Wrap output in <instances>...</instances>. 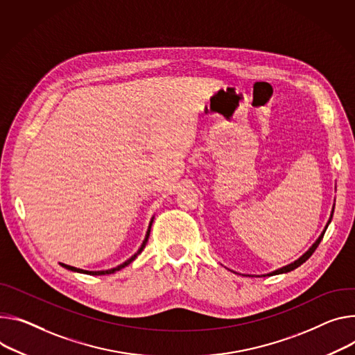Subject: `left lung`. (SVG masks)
<instances>
[{"label":"left lung","instance_id":"obj_1","mask_svg":"<svg viewBox=\"0 0 355 355\" xmlns=\"http://www.w3.org/2000/svg\"><path fill=\"white\" fill-rule=\"evenodd\" d=\"M333 214H334V207H333V209H331V214H330V218H329V220H327V223H326V227H324V230H323V232L320 234V236L315 239V242L299 257V259H296L295 262H292V263H288V265H286V266H283V268H280V269H276V270H273V272H270V273H266V275H257L259 277H262V276H272V275H282V273H287V272H292V270H295L296 268H299L300 265H303L309 257L313 254V252L317 249V246L320 245V242H321V239H323V236H324V234H326V231H327V228H329V225H330V222H331V219H333ZM246 276H252V275H246Z\"/></svg>","mask_w":355,"mask_h":355}]
</instances>
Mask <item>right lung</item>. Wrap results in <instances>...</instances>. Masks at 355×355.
<instances>
[{"label": "right lung", "instance_id": "right-lung-1", "mask_svg": "<svg viewBox=\"0 0 355 355\" xmlns=\"http://www.w3.org/2000/svg\"><path fill=\"white\" fill-rule=\"evenodd\" d=\"M153 222H154V216L151 218V220H150V223H148V228H147V232H146V236H144V241H143V243H141V246L139 248V250L132 256V257H128V259L125 261V262H123L121 265H119V266H116V268H112V269H107V270H83V269H79V268H75V266H69V265H65V263H59L62 268H65V269H68V270H72V272H78V273H86V275H92V276H102V275H112V273H114V272H119V270H121L123 268H125V266H128L130 265L136 257L143 252V249L146 248V245H147V241H148V236H150V231H151V225H153Z\"/></svg>", "mask_w": 355, "mask_h": 355}]
</instances>
